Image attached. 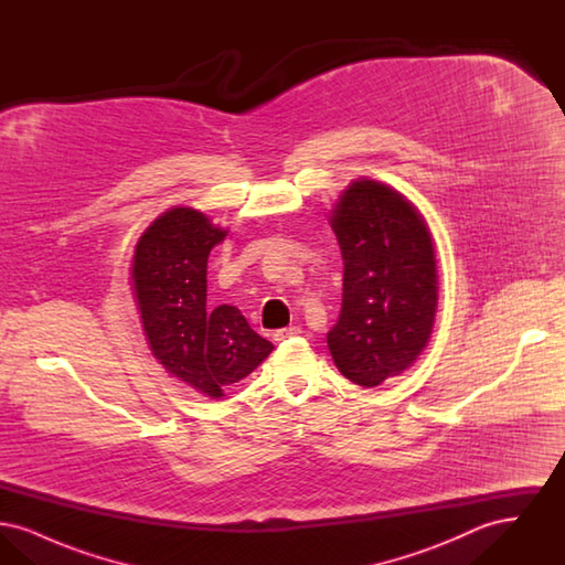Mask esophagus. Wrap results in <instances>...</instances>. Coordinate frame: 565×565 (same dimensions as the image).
<instances>
[{
  "label": "esophagus",
  "instance_id": "esophagus-1",
  "mask_svg": "<svg viewBox=\"0 0 565 565\" xmlns=\"http://www.w3.org/2000/svg\"><path fill=\"white\" fill-rule=\"evenodd\" d=\"M300 334V328L298 326H288V328H281V330H275L273 332V339L279 343V341H288L292 337Z\"/></svg>",
  "mask_w": 565,
  "mask_h": 565
}]
</instances>
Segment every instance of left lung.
<instances>
[{
  "mask_svg": "<svg viewBox=\"0 0 565 565\" xmlns=\"http://www.w3.org/2000/svg\"><path fill=\"white\" fill-rule=\"evenodd\" d=\"M330 224L345 267L328 350L355 385L375 387L428 345L438 305L430 231L401 192L366 178L339 196Z\"/></svg>",
  "mask_w": 565,
  "mask_h": 565,
  "instance_id": "8db88e82",
  "label": "left lung"
}]
</instances>
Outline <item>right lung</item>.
Instances as JSON below:
<instances>
[{"label": "right lung", "instance_id": "add662e5", "mask_svg": "<svg viewBox=\"0 0 565 565\" xmlns=\"http://www.w3.org/2000/svg\"><path fill=\"white\" fill-rule=\"evenodd\" d=\"M226 237L210 217L190 207L159 215L135 245L137 309L146 341L167 373L196 392L222 398L273 351L242 311L207 302V258Z\"/></svg>", "mask_w": 565, "mask_h": 565}]
</instances>
